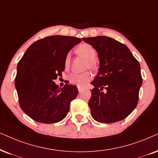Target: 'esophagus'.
<instances>
[{"label": "esophagus", "instance_id": "obj_1", "mask_svg": "<svg viewBox=\"0 0 158 158\" xmlns=\"http://www.w3.org/2000/svg\"><path fill=\"white\" fill-rule=\"evenodd\" d=\"M77 88H78V90H79V93H81V92L83 90V88H82V87H77Z\"/></svg>", "mask_w": 158, "mask_h": 158}]
</instances>
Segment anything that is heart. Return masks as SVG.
<instances>
[{"label": "heart", "instance_id": "obj_1", "mask_svg": "<svg viewBox=\"0 0 158 158\" xmlns=\"http://www.w3.org/2000/svg\"><path fill=\"white\" fill-rule=\"evenodd\" d=\"M75 52L87 61V63H86V67H89L92 69H97L98 64L95 60L97 52L95 48L91 44L88 43H81L76 48ZM70 61H71V55L70 54H67L64 60V67L65 69L69 68ZM68 79L69 83L71 85H77L78 87H85L92 79V75L88 71L82 73H71L69 76Z\"/></svg>", "mask_w": 158, "mask_h": 158}]
</instances>
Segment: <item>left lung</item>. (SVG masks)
<instances>
[{"instance_id": "obj_1", "label": "left lung", "mask_w": 158, "mask_h": 158, "mask_svg": "<svg viewBox=\"0 0 158 158\" xmlns=\"http://www.w3.org/2000/svg\"><path fill=\"white\" fill-rule=\"evenodd\" d=\"M82 40L95 48L100 60L98 73L91 83V116L101 123L123 120L139 102L142 84L140 64L126 45L112 38L101 35Z\"/></svg>"}]
</instances>
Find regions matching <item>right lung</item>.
Wrapping results in <instances>:
<instances>
[{
  "mask_svg": "<svg viewBox=\"0 0 158 158\" xmlns=\"http://www.w3.org/2000/svg\"><path fill=\"white\" fill-rule=\"evenodd\" d=\"M81 41L63 35L44 37L32 44L18 63L15 85L19 106L33 120L51 124L66 117L78 89L68 84L60 89L54 80L62 77L65 56Z\"/></svg>",
  "mask_w": 158,
  "mask_h": 158,
  "instance_id": "right-lung-1",
  "label": "right lung"
}]
</instances>
